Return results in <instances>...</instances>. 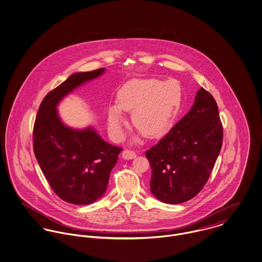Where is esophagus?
I'll use <instances>...</instances> for the list:
<instances>
[{"mask_svg": "<svg viewBox=\"0 0 262 262\" xmlns=\"http://www.w3.org/2000/svg\"><path fill=\"white\" fill-rule=\"evenodd\" d=\"M122 157L126 160H131L136 157V153L131 150H124L122 152Z\"/></svg>", "mask_w": 262, "mask_h": 262, "instance_id": "esophagus-1", "label": "esophagus"}]
</instances>
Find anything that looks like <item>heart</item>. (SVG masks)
<instances>
[{
	"mask_svg": "<svg viewBox=\"0 0 262 262\" xmlns=\"http://www.w3.org/2000/svg\"><path fill=\"white\" fill-rule=\"evenodd\" d=\"M182 96L181 85L174 79H131L118 91V104L107 109L109 132L115 139L122 138L125 111L132 112L133 125L147 138L162 137L174 124Z\"/></svg>",
	"mask_w": 262,
	"mask_h": 262,
	"instance_id": "heart-1",
	"label": "heart"
}]
</instances>
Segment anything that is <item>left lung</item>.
I'll return each instance as SVG.
<instances>
[{
  "label": "left lung",
  "instance_id": "8db88e82",
  "mask_svg": "<svg viewBox=\"0 0 262 262\" xmlns=\"http://www.w3.org/2000/svg\"><path fill=\"white\" fill-rule=\"evenodd\" d=\"M222 145L217 104L201 88L191 110L145 153L152 169L151 192L174 205L195 196L208 182Z\"/></svg>",
  "mask_w": 262,
  "mask_h": 262
}]
</instances>
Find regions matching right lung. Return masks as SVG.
I'll return each instance as SVG.
<instances>
[{"label":"right lung","mask_w":262,"mask_h":262,"mask_svg":"<svg viewBox=\"0 0 262 262\" xmlns=\"http://www.w3.org/2000/svg\"><path fill=\"white\" fill-rule=\"evenodd\" d=\"M105 69L76 72L41 101L34 126V152L53 192L73 205H89L104 194L120 147L105 142L93 127L74 129L59 118L57 105Z\"/></svg>","instance_id":"obj_1"}]
</instances>
